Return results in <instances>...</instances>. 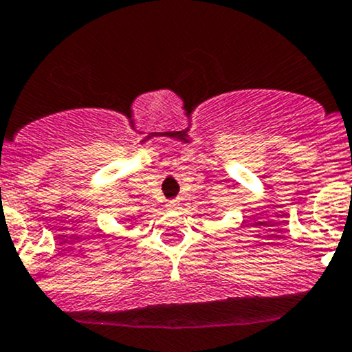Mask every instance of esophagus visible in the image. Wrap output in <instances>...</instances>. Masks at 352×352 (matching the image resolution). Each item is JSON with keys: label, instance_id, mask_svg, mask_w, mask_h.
Listing matches in <instances>:
<instances>
[{"label": "esophagus", "instance_id": "34e87169", "mask_svg": "<svg viewBox=\"0 0 352 352\" xmlns=\"http://www.w3.org/2000/svg\"><path fill=\"white\" fill-rule=\"evenodd\" d=\"M180 206V202L177 201V199H170L168 202H166V208L168 209H177Z\"/></svg>", "mask_w": 352, "mask_h": 352}]
</instances>
